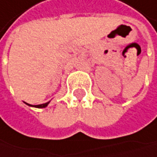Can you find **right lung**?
I'll return each instance as SVG.
<instances>
[{
    "mask_svg": "<svg viewBox=\"0 0 157 157\" xmlns=\"http://www.w3.org/2000/svg\"><path fill=\"white\" fill-rule=\"evenodd\" d=\"M26 104H28V103H26ZM49 104V102H46V103H44V104H40V105H34V107H37V108H44V107H46L47 105ZM28 105H30V104H28ZM30 106H32V105H30Z\"/></svg>",
    "mask_w": 157,
    "mask_h": 157,
    "instance_id": "right-lung-1",
    "label": "right lung"
}]
</instances>
